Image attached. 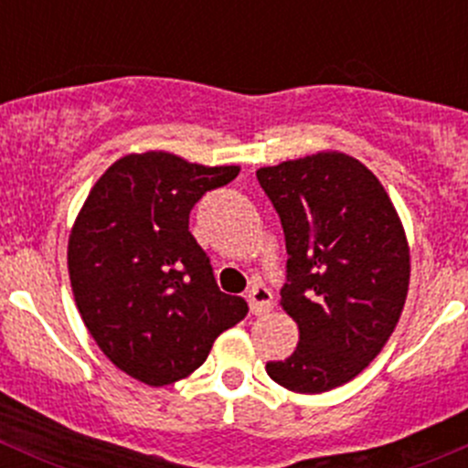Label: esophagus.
Listing matches in <instances>:
<instances>
[{"mask_svg": "<svg viewBox=\"0 0 468 468\" xmlns=\"http://www.w3.org/2000/svg\"><path fill=\"white\" fill-rule=\"evenodd\" d=\"M249 308L253 314H264L273 308V294L264 285H253L247 294Z\"/></svg>", "mask_w": 468, "mask_h": 468, "instance_id": "obj_1", "label": "esophagus"}]
</instances>
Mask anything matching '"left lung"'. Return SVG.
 <instances>
[{
	"label": "left lung",
	"instance_id": "8db88e82",
	"mask_svg": "<svg viewBox=\"0 0 468 468\" xmlns=\"http://www.w3.org/2000/svg\"><path fill=\"white\" fill-rule=\"evenodd\" d=\"M256 176L281 217L290 256L281 305L299 325L294 353L267 362V374L322 394L362 374L399 324L410 287L403 221L376 174L342 151Z\"/></svg>",
	"mask_w": 468,
	"mask_h": 468
}]
</instances>
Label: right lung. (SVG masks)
<instances>
[{
    "label": "right lung",
    "mask_w": 468,
    "mask_h": 468,
    "mask_svg": "<svg viewBox=\"0 0 468 468\" xmlns=\"http://www.w3.org/2000/svg\"><path fill=\"white\" fill-rule=\"evenodd\" d=\"M238 174V165L206 167L169 151L129 154L83 201L68 242L72 294L97 346L131 378H187L247 317L190 233L192 206Z\"/></svg>",
    "instance_id": "right-lung-1"
}]
</instances>
